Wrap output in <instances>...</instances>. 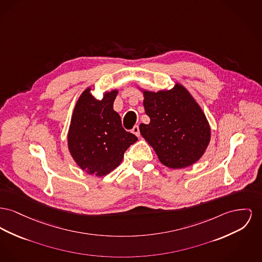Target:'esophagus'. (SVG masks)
I'll use <instances>...</instances> for the list:
<instances>
[{"mask_svg": "<svg viewBox=\"0 0 262 262\" xmlns=\"http://www.w3.org/2000/svg\"><path fill=\"white\" fill-rule=\"evenodd\" d=\"M132 133H133L134 135H136L137 137H139V136H140V133H139V125H135V126L133 127V129H132Z\"/></svg>", "mask_w": 262, "mask_h": 262, "instance_id": "obj_1", "label": "esophagus"}]
</instances>
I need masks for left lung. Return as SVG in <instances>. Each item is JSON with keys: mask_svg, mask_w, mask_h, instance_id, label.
Wrapping results in <instances>:
<instances>
[{"mask_svg": "<svg viewBox=\"0 0 262 262\" xmlns=\"http://www.w3.org/2000/svg\"><path fill=\"white\" fill-rule=\"evenodd\" d=\"M142 92L150 123H140L139 132L159 161L173 169L197 162L209 145L211 127L192 95L179 83L170 90Z\"/></svg>", "mask_w": 262, "mask_h": 262, "instance_id": "left-lung-1", "label": "left lung"}]
</instances>
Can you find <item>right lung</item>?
I'll list each match as a JSON object with an SVG mask.
<instances>
[{
	"mask_svg": "<svg viewBox=\"0 0 262 262\" xmlns=\"http://www.w3.org/2000/svg\"><path fill=\"white\" fill-rule=\"evenodd\" d=\"M88 87L78 99L68 130V149L78 166L102 177L119 166L124 151L138 138L124 130L120 115L114 111L118 90L96 99Z\"/></svg>",
	"mask_w": 262,
	"mask_h": 262,
	"instance_id": "add662e5",
	"label": "right lung"
}]
</instances>
